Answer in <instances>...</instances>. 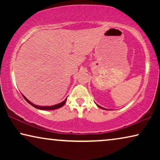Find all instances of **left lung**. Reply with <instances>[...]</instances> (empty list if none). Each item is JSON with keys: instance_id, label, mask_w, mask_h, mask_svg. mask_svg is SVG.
I'll use <instances>...</instances> for the list:
<instances>
[{"instance_id": "left-lung-1", "label": "left lung", "mask_w": 160, "mask_h": 160, "mask_svg": "<svg viewBox=\"0 0 160 160\" xmlns=\"http://www.w3.org/2000/svg\"><path fill=\"white\" fill-rule=\"evenodd\" d=\"M97 106H98V107H99V108H102V109H105V110H107V109H106V108H102V107H101V106H98V105L97 104Z\"/></svg>"}]
</instances>
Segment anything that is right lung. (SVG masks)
<instances>
[{"mask_svg":"<svg viewBox=\"0 0 160 160\" xmlns=\"http://www.w3.org/2000/svg\"><path fill=\"white\" fill-rule=\"evenodd\" d=\"M22 96H23V98H25V100H26V101H27V102H28V103L31 105L32 106L35 107V108H36L41 109V110H54V109L60 108H61V107H62V106H64L65 103V102H66V100H67V98H66V99H65V100H63L62 102H60V103L56 104V105H53V106H37V105L33 104V103H32V102H30V100H28L27 99V98H26L23 95H22Z\"/></svg>","mask_w":160,"mask_h":160,"instance_id":"obj_1","label":"right lung"}]
</instances>
